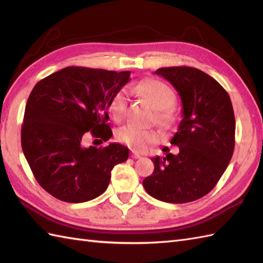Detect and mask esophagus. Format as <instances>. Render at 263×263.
Listing matches in <instances>:
<instances>
[{
  "mask_svg": "<svg viewBox=\"0 0 263 263\" xmlns=\"http://www.w3.org/2000/svg\"><path fill=\"white\" fill-rule=\"evenodd\" d=\"M131 157H132V158H135V159H139V158H141V155L139 154V153H137V152H135V150H132Z\"/></svg>",
  "mask_w": 263,
  "mask_h": 263,
  "instance_id": "esophagus-1",
  "label": "esophagus"
}]
</instances>
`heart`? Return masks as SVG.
<instances>
[{
  "label": "heart",
  "mask_w": 263,
  "mask_h": 263,
  "mask_svg": "<svg viewBox=\"0 0 263 263\" xmlns=\"http://www.w3.org/2000/svg\"><path fill=\"white\" fill-rule=\"evenodd\" d=\"M155 109H157L159 122L168 124L174 120V109L172 105L175 100L173 89L165 82L157 79H148L135 87ZM128 102V95L125 89H120L110 99L109 110L115 120H122L125 115ZM117 140L135 149H144L148 144L156 142L159 139L157 131L152 128H142L135 124H125L116 131Z\"/></svg>",
  "instance_id": "1"
}]
</instances>
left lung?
Here are the masks:
<instances>
[{
	"label": "left lung",
	"instance_id": "obj_1",
	"mask_svg": "<svg viewBox=\"0 0 263 263\" xmlns=\"http://www.w3.org/2000/svg\"><path fill=\"white\" fill-rule=\"evenodd\" d=\"M176 89L182 121L171 143L178 154L152 158L154 173L142 184L152 197L186 203L208 194L224 174L235 146V116L227 91L214 78L189 66L155 71Z\"/></svg>",
	"mask_w": 263,
	"mask_h": 263
}]
</instances>
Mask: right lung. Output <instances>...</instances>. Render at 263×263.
Here are the masks:
<instances>
[{
    "mask_svg": "<svg viewBox=\"0 0 263 263\" xmlns=\"http://www.w3.org/2000/svg\"><path fill=\"white\" fill-rule=\"evenodd\" d=\"M130 71L68 66L37 82L26 105L21 146L33 176L64 202L103 194L113 167L128 158L120 143L86 148L87 132L107 141L111 97L130 81Z\"/></svg>",
    "mask_w": 263,
    "mask_h": 263,
    "instance_id": "right-lung-1",
    "label": "right lung"
}]
</instances>
